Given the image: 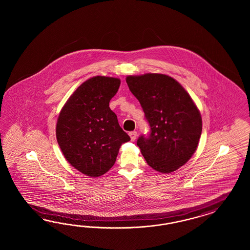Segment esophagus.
Returning <instances> with one entry per match:
<instances>
[{
  "instance_id": "obj_1",
  "label": "esophagus",
  "mask_w": 250,
  "mask_h": 250,
  "mask_svg": "<svg viewBox=\"0 0 250 250\" xmlns=\"http://www.w3.org/2000/svg\"><path fill=\"white\" fill-rule=\"evenodd\" d=\"M129 136L131 137V140H132V141H135V140H136V136H137V133H136V131H132V132L129 133Z\"/></svg>"
}]
</instances>
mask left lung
<instances>
[{
    "label": "left lung",
    "instance_id": "left-lung-1",
    "mask_svg": "<svg viewBox=\"0 0 250 250\" xmlns=\"http://www.w3.org/2000/svg\"><path fill=\"white\" fill-rule=\"evenodd\" d=\"M126 83L150 126L149 135H142L136 141L146 163L161 173L175 171L196 150L203 125L197 106L169 76H128Z\"/></svg>",
    "mask_w": 250,
    "mask_h": 250
}]
</instances>
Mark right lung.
Returning a JSON list of instances; mask_svg holds the SVG:
<instances>
[{
  "mask_svg": "<svg viewBox=\"0 0 250 250\" xmlns=\"http://www.w3.org/2000/svg\"><path fill=\"white\" fill-rule=\"evenodd\" d=\"M120 83L112 77L89 79L59 115L56 135L61 151L71 166L87 176L106 173L114 166L121 145L130 140L109 107Z\"/></svg>",
  "mask_w": 250,
  "mask_h": 250,
  "instance_id": "obj_1",
  "label": "right lung"
}]
</instances>
